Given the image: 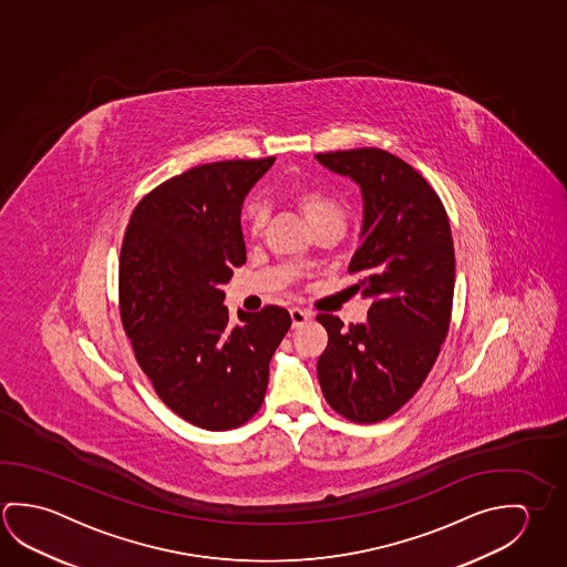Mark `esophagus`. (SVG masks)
<instances>
[{
  "instance_id": "1",
  "label": "esophagus",
  "mask_w": 567,
  "mask_h": 567,
  "mask_svg": "<svg viewBox=\"0 0 567 567\" xmlns=\"http://www.w3.org/2000/svg\"><path fill=\"white\" fill-rule=\"evenodd\" d=\"M290 318H292V326L298 328V326L307 324L308 320L312 318V312L310 310H305V308H290Z\"/></svg>"
}]
</instances>
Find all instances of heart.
<instances>
[{"label":"heart","instance_id":"heart-1","mask_svg":"<svg viewBox=\"0 0 567 567\" xmlns=\"http://www.w3.org/2000/svg\"><path fill=\"white\" fill-rule=\"evenodd\" d=\"M290 199L300 209V214L305 215V219L312 229L330 219H343L342 207L332 195L326 194L322 189L297 187L290 192ZM265 219H267V212L259 202H249L243 207V231L249 237L259 235Z\"/></svg>","mask_w":567,"mask_h":567}]
</instances>
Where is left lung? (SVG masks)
<instances>
[{
	"label": "left lung",
	"instance_id": "left-lung-1",
	"mask_svg": "<svg viewBox=\"0 0 567 567\" xmlns=\"http://www.w3.org/2000/svg\"><path fill=\"white\" fill-rule=\"evenodd\" d=\"M322 166L362 189V243L348 270L372 298L363 324L318 315L328 346L318 381L328 405L353 423H378L423 385L445 342L455 247L445 207L427 179L380 148L316 154Z\"/></svg>",
	"mask_w": 567,
	"mask_h": 567
}]
</instances>
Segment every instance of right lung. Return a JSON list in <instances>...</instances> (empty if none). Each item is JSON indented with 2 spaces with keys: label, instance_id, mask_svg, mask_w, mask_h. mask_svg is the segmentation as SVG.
<instances>
[{
  "label": "right lung",
  "instance_id": "add662e5",
  "mask_svg": "<svg viewBox=\"0 0 567 567\" xmlns=\"http://www.w3.org/2000/svg\"><path fill=\"white\" fill-rule=\"evenodd\" d=\"M275 158L192 167L144 195L124 233L118 298L124 332L159 400L195 427L227 431L259 411L269 362L290 328L285 308L239 310L224 285L247 260L245 195Z\"/></svg>",
  "mask_w": 567,
  "mask_h": 567
}]
</instances>
